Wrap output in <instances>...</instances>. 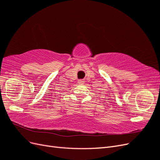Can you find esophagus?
<instances>
[{
  "label": "esophagus",
  "instance_id": "esophagus-1",
  "mask_svg": "<svg viewBox=\"0 0 160 160\" xmlns=\"http://www.w3.org/2000/svg\"><path fill=\"white\" fill-rule=\"evenodd\" d=\"M78 83L80 85H83L85 83V81L83 79H80L78 81Z\"/></svg>",
  "mask_w": 160,
  "mask_h": 160
}]
</instances>
